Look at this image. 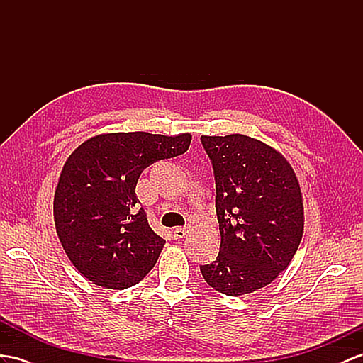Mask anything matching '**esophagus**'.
<instances>
[{
	"mask_svg": "<svg viewBox=\"0 0 363 363\" xmlns=\"http://www.w3.org/2000/svg\"><path fill=\"white\" fill-rule=\"evenodd\" d=\"M187 231H189V227H178L173 230V236L176 239H182L185 235H187Z\"/></svg>",
	"mask_w": 363,
	"mask_h": 363,
	"instance_id": "34e87169",
	"label": "esophagus"
}]
</instances>
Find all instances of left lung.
<instances>
[{
  "mask_svg": "<svg viewBox=\"0 0 363 363\" xmlns=\"http://www.w3.org/2000/svg\"><path fill=\"white\" fill-rule=\"evenodd\" d=\"M216 181L220 248L201 265L206 282L227 296L272 284L290 265L303 235V201L285 157L245 135L201 136Z\"/></svg>",
  "mask_w": 363,
  "mask_h": 363,
  "instance_id": "8db88e82",
  "label": "left lung"
}]
</instances>
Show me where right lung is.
<instances>
[{
    "label": "right lung",
    "mask_w": 363,
    "mask_h": 363,
    "mask_svg": "<svg viewBox=\"0 0 363 363\" xmlns=\"http://www.w3.org/2000/svg\"><path fill=\"white\" fill-rule=\"evenodd\" d=\"M190 133L96 135L64 164L53 219L64 252L95 285L124 290L155 267L165 240L138 207L136 182L148 165L189 150Z\"/></svg>",
    "instance_id": "add662e5"
}]
</instances>
